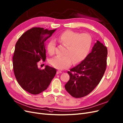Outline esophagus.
Here are the masks:
<instances>
[{
  "instance_id": "esophagus-1",
  "label": "esophagus",
  "mask_w": 123,
  "mask_h": 123,
  "mask_svg": "<svg viewBox=\"0 0 123 123\" xmlns=\"http://www.w3.org/2000/svg\"><path fill=\"white\" fill-rule=\"evenodd\" d=\"M62 72H61V71H60V70H58L57 72V74H62Z\"/></svg>"
}]
</instances>
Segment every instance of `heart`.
<instances>
[{"label": "heart", "instance_id": "obj_1", "mask_svg": "<svg viewBox=\"0 0 123 123\" xmlns=\"http://www.w3.org/2000/svg\"><path fill=\"white\" fill-rule=\"evenodd\" d=\"M58 40L66 47L64 57L57 56L50 59V64L58 69L68 68L72 63L77 64L84 59L88 54L92 44V38L88 33L80 34L72 30L63 31L58 37ZM56 43L50 40L47 44V50L50 55H54Z\"/></svg>", "mask_w": 123, "mask_h": 123}]
</instances>
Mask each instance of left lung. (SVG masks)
<instances>
[{"label":"left lung","instance_id":"8db88e82","mask_svg":"<svg viewBox=\"0 0 123 123\" xmlns=\"http://www.w3.org/2000/svg\"><path fill=\"white\" fill-rule=\"evenodd\" d=\"M107 57V47L97 41L84 60L67 72L70 78L65 85L67 92L76 98L84 97L92 92L103 77Z\"/></svg>","mask_w":123,"mask_h":123}]
</instances>
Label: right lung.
Here are the masks:
<instances>
[{
    "label": "right lung",
    "instance_id": "obj_1",
    "mask_svg": "<svg viewBox=\"0 0 123 123\" xmlns=\"http://www.w3.org/2000/svg\"><path fill=\"white\" fill-rule=\"evenodd\" d=\"M56 30L33 27L23 33L15 45L13 66L16 79L28 92L38 94L48 87L56 75V69L46 65L38 67V62L46 59L45 42Z\"/></svg>",
    "mask_w": 123,
    "mask_h": 123
}]
</instances>
